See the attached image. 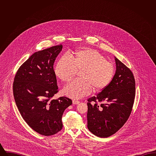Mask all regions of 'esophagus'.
I'll return each mask as SVG.
<instances>
[{"label": "esophagus", "mask_w": 156, "mask_h": 156, "mask_svg": "<svg viewBox=\"0 0 156 156\" xmlns=\"http://www.w3.org/2000/svg\"><path fill=\"white\" fill-rule=\"evenodd\" d=\"M80 101H77V100H75L74 99L73 101V104H74V105H78V104H80Z\"/></svg>", "instance_id": "obj_1"}]
</instances>
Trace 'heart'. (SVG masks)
<instances>
[{
  "mask_svg": "<svg viewBox=\"0 0 156 156\" xmlns=\"http://www.w3.org/2000/svg\"><path fill=\"white\" fill-rule=\"evenodd\" d=\"M81 79L75 80L66 86L63 94L67 97L80 99L90 94L93 88L99 92L108 86L114 75L111 62L95 50L86 48L65 55L57 62L54 73L63 82L71 81L76 71Z\"/></svg>",
  "mask_w": 156,
  "mask_h": 156,
  "instance_id": "1",
  "label": "heart"
}]
</instances>
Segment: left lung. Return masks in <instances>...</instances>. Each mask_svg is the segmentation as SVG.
I'll return each mask as SVG.
<instances>
[{"mask_svg": "<svg viewBox=\"0 0 156 156\" xmlns=\"http://www.w3.org/2000/svg\"><path fill=\"white\" fill-rule=\"evenodd\" d=\"M116 71L111 82L97 97L88 100V129L99 137L115 133L129 118L135 97V80L129 68L115 57ZM97 101L101 104L98 105ZM93 102V104L91 102Z\"/></svg>", "mask_w": 156, "mask_h": 156, "instance_id": "1", "label": "left lung"}]
</instances>
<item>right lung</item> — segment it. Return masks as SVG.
<instances>
[{"instance_id": "obj_1", "label": "right lung", "mask_w": 156, "mask_h": 156, "mask_svg": "<svg viewBox=\"0 0 156 156\" xmlns=\"http://www.w3.org/2000/svg\"><path fill=\"white\" fill-rule=\"evenodd\" d=\"M62 48L59 45L34 52L19 68L13 82L15 102L23 118L45 136L62 129L63 113L73 104L67 97L51 99L58 92L53 66Z\"/></svg>"}]
</instances>
